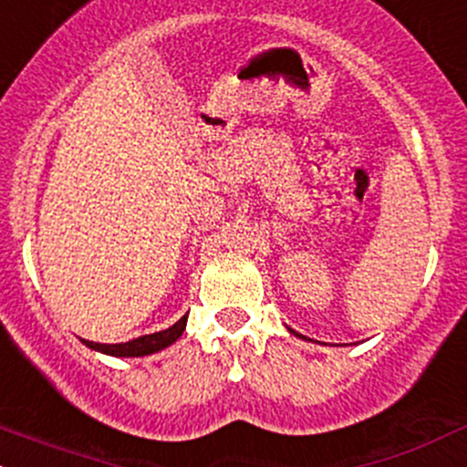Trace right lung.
<instances>
[{
  "label": "right lung",
  "mask_w": 467,
  "mask_h": 467,
  "mask_svg": "<svg viewBox=\"0 0 467 467\" xmlns=\"http://www.w3.org/2000/svg\"><path fill=\"white\" fill-rule=\"evenodd\" d=\"M186 319L189 315L182 317L177 324H172L171 328L160 330V333H152V335H143V337H137L132 341H126V344H96V341H85V346L96 353H103V355H112V358H143V355H152V353H160V350L168 348L171 344H175L177 339L182 337V333L186 330Z\"/></svg>",
  "instance_id": "1"
}]
</instances>
